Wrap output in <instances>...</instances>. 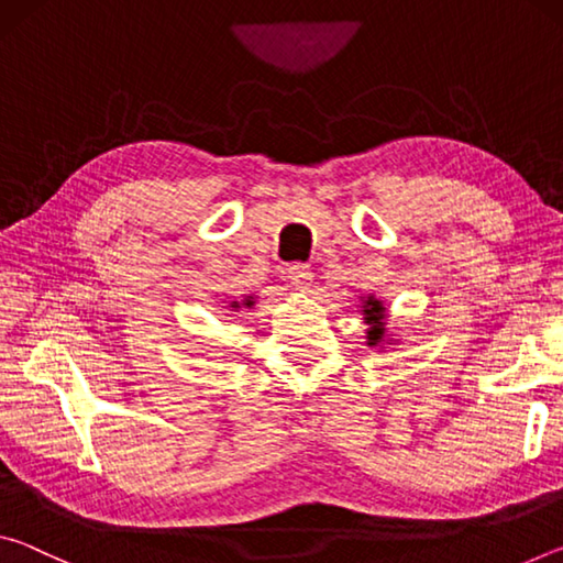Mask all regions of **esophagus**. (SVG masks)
Wrapping results in <instances>:
<instances>
[{"mask_svg":"<svg viewBox=\"0 0 563 563\" xmlns=\"http://www.w3.org/2000/svg\"><path fill=\"white\" fill-rule=\"evenodd\" d=\"M285 278H288L295 288H308L312 280V271H310V265H305V263H290L288 268H285Z\"/></svg>","mask_w":563,"mask_h":563,"instance_id":"esophagus-1","label":"esophagus"}]
</instances>
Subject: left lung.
I'll return each mask as SVG.
<instances>
[{"label": "left lung", "instance_id": "1", "mask_svg": "<svg viewBox=\"0 0 563 563\" xmlns=\"http://www.w3.org/2000/svg\"><path fill=\"white\" fill-rule=\"evenodd\" d=\"M367 316V322L373 328H369V345H375V342H379L383 340V322H379V312H383V308H379V302L377 300H367V305H365V310H362Z\"/></svg>", "mask_w": 563, "mask_h": 563}]
</instances>
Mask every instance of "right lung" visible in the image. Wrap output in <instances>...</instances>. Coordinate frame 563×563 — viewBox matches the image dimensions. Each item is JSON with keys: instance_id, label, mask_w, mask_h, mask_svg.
Segmentation results:
<instances>
[{"instance_id": "add662e5", "label": "right lung", "mask_w": 563, "mask_h": 563, "mask_svg": "<svg viewBox=\"0 0 563 563\" xmlns=\"http://www.w3.org/2000/svg\"><path fill=\"white\" fill-rule=\"evenodd\" d=\"M245 305H251V302H245Z\"/></svg>"}]
</instances>
